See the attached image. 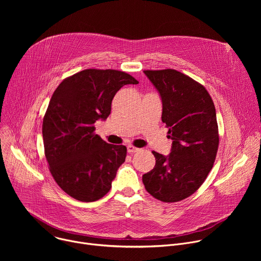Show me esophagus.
Listing matches in <instances>:
<instances>
[{"instance_id":"1","label":"esophagus","mask_w":261,"mask_h":261,"mask_svg":"<svg viewBox=\"0 0 261 261\" xmlns=\"http://www.w3.org/2000/svg\"><path fill=\"white\" fill-rule=\"evenodd\" d=\"M127 151H128L129 154H133V153L138 152L139 148H138V147H135V146H133V145H131V144H129V145L127 146Z\"/></svg>"}]
</instances>
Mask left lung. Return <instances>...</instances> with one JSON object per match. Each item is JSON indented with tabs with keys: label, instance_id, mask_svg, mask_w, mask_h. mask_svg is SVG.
<instances>
[{
	"label": "left lung",
	"instance_id": "left-lung-1",
	"mask_svg": "<svg viewBox=\"0 0 261 261\" xmlns=\"http://www.w3.org/2000/svg\"><path fill=\"white\" fill-rule=\"evenodd\" d=\"M162 100V122L172 139L171 152L155 151V167L142 175L145 190L164 202L192 195L213 168L219 146L214 102L205 88L173 69L144 70Z\"/></svg>",
	"mask_w": 261,
	"mask_h": 261
}]
</instances>
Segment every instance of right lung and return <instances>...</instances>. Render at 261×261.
Wrapping results in <instances>:
<instances>
[{"mask_svg":"<svg viewBox=\"0 0 261 261\" xmlns=\"http://www.w3.org/2000/svg\"><path fill=\"white\" fill-rule=\"evenodd\" d=\"M137 84L123 71L86 69L54 92L42 124L44 153L54 179L74 199L96 201L110 190L127 147L104 141L94 124L107 119L123 86Z\"/></svg>","mask_w":261,"mask_h":261,"instance_id":"add662e5","label":"right lung"}]
</instances>
